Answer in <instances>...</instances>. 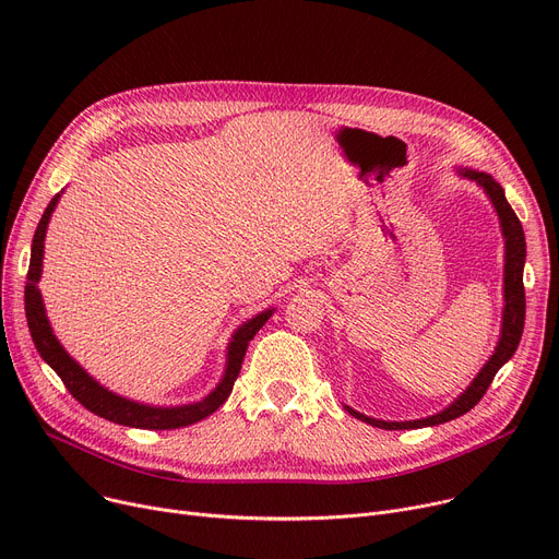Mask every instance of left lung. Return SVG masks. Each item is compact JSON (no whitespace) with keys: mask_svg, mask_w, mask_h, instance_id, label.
<instances>
[{"mask_svg":"<svg viewBox=\"0 0 559 559\" xmlns=\"http://www.w3.org/2000/svg\"><path fill=\"white\" fill-rule=\"evenodd\" d=\"M457 174L462 179L476 183L489 199L491 209L498 217V224H501V235L506 240V251H503V317H501V333H498V342L491 350L489 360L483 365V369L476 373L472 383L466 385L447 407L439 409L435 415L421 417V419H409V421H383V419H373L367 417L354 407H346L348 415H354L356 419L376 426V428H385V430H409V428H426V426H439L447 424L451 419L462 417L468 413L487 392L491 385V380L496 371L501 369L512 356L521 342L523 333V321H525V292H523V267H525V235L521 228L519 217L514 215L512 205L506 199L503 188L496 183V179L487 171L478 169H468V167H457Z\"/></svg>","mask_w":559,"mask_h":559,"instance_id":"obj_1","label":"left lung"}]
</instances>
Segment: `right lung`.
Here are the masks:
<instances>
[{"mask_svg":"<svg viewBox=\"0 0 559 559\" xmlns=\"http://www.w3.org/2000/svg\"><path fill=\"white\" fill-rule=\"evenodd\" d=\"M63 194V192H61ZM61 194H56L51 203L45 209L43 219L36 228L34 245H32V262H28V274H26V287H24V310L28 331H32L34 344L38 348L40 358L58 373L63 380L68 392L83 405L91 409V413L129 428H144V430H171V428H183L192 426L205 417H211L215 409L228 399L235 378H238L242 369V360L247 354V346L253 340V335L264 326L276 308H267L251 319L242 321V324L233 331L228 344H226V362L224 373L219 383L205 394L201 401L183 403V405H150L140 403L127 396L115 394L112 390L104 388L97 378L87 373L70 354L66 346L58 342L53 335V329L49 324V317L45 310V301L40 295V278H43V258H45V238H47V226L56 211Z\"/></svg>","mask_w":559,"mask_h":559,"instance_id":"add662e5","label":"right lung"}]
</instances>
